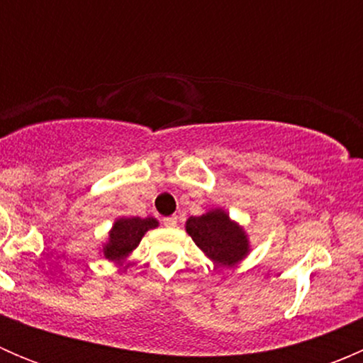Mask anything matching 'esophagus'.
Masks as SVG:
<instances>
[{
  "instance_id": "34e87169",
  "label": "esophagus",
  "mask_w": 363,
  "mask_h": 363,
  "mask_svg": "<svg viewBox=\"0 0 363 363\" xmlns=\"http://www.w3.org/2000/svg\"><path fill=\"white\" fill-rule=\"evenodd\" d=\"M163 225L168 226V228H174L177 225V216H168V218H163Z\"/></svg>"
}]
</instances>
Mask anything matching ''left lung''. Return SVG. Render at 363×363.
Segmentation results:
<instances>
[{"label": "left lung", "instance_id": "8db88e82", "mask_svg": "<svg viewBox=\"0 0 363 363\" xmlns=\"http://www.w3.org/2000/svg\"><path fill=\"white\" fill-rule=\"evenodd\" d=\"M186 232L196 247L216 265L233 267L251 252L246 228L230 218L223 207H214L202 216L188 218Z\"/></svg>", "mask_w": 363, "mask_h": 363}]
</instances>
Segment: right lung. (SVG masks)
<instances>
[{
	"instance_id": "right-lung-1",
	"label": "right lung",
	"mask_w": 363,
	"mask_h": 363,
	"mask_svg": "<svg viewBox=\"0 0 363 363\" xmlns=\"http://www.w3.org/2000/svg\"><path fill=\"white\" fill-rule=\"evenodd\" d=\"M160 226V221L152 216L147 218H126V216H119L113 221L112 228L108 230L107 240L101 246V255L105 259L116 263V265H123L130 255L138 247L142 237Z\"/></svg>"
}]
</instances>
